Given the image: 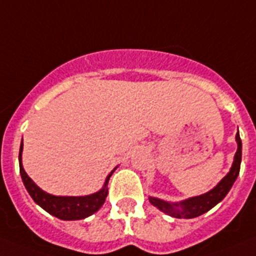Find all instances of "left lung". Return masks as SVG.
<instances>
[{"label":"left lung","instance_id":"8db88e82","mask_svg":"<svg viewBox=\"0 0 256 256\" xmlns=\"http://www.w3.org/2000/svg\"><path fill=\"white\" fill-rule=\"evenodd\" d=\"M236 142H237V152L234 154L232 168H230V172L212 190L201 196L190 197V198L184 200V201L180 202H168L164 201V200L156 198V197H150V204L156 206L158 210H161L162 212H165V214L170 215L172 218H178V219H192V218H197L211 210L226 197V193L230 192L233 183H234L240 174L242 143L238 132L236 134Z\"/></svg>","mask_w":256,"mask_h":256}]
</instances>
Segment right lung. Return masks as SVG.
Masks as SVG:
<instances>
[{"label":"right lung","mask_w":256,"mask_h":256,"mask_svg":"<svg viewBox=\"0 0 256 256\" xmlns=\"http://www.w3.org/2000/svg\"><path fill=\"white\" fill-rule=\"evenodd\" d=\"M22 152H23V140L20 144V150H19V168H20L22 180H23L26 190H28L30 196L37 205L41 206L48 214L54 215L58 219L62 220H80L90 216L94 212H96L99 208L103 206L104 201L108 194V180H110V172L106 179L103 188L99 192H95L88 196H54L50 193L42 190L34 182L26 175V170L22 164Z\"/></svg>","instance_id":"obj_1"}]
</instances>
